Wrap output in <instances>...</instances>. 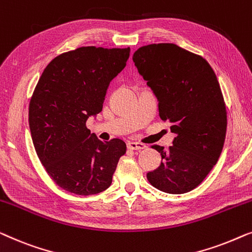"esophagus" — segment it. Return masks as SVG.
Listing matches in <instances>:
<instances>
[{
  "label": "esophagus",
  "mask_w": 252,
  "mask_h": 252,
  "mask_svg": "<svg viewBox=\"0 0 252 252\" xmlns=\"http://www.w3.org/2000/svg\"><path fill=\"white\" fill-rule=\"evenodd\" d=\"M126 146H127V148H129V150H133V151H137V150H145V148H146V146H145L144 144H141V143H134V141H129Z\"/></svg>",
  "instance_id": "obj_1"
}]
</instances>
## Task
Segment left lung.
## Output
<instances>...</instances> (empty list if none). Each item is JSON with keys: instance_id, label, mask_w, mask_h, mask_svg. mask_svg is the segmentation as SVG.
Segmentation results:
<instances>
[{"instance_id": "1", "label": "left lung", "mask_w": 252, "mask_h": 252, "mask_svg": "<svg viewBox=\"0 0 252 252\" xmlns=\"http://www.w3.org/2000/svg\"><path fill=\"white\" fill-rule=\"evenodd\" d=\"M132 60L158 101V114L176 134L172 146L154 145L161 164L147 173L152 186L187 193L203 182L220 157L227 112L217 76L201 56L173 43L148 44Z\"/></svg>"}]
</instances>
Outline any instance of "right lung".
<instances>
[{
  "mask_svg": "<svg viewBox=\"0 0 252 252\" xmlns=\"http://www.w3.org/2000/svg\"><path fill=\"white\" fill-rule=\"evenodd\" d=\"M130 48L82 47L52 59L35 87L28 122L45 171L67 192L94 195L107 189L126 145L99 140L87 127L101 112L111 81L125 68Z\"/></svg>",
  "mask_w": 252,
  "mask_h": 252,
  "instance_id": "right-lung-1",
  "label": "right lung"
}]
</instances>
